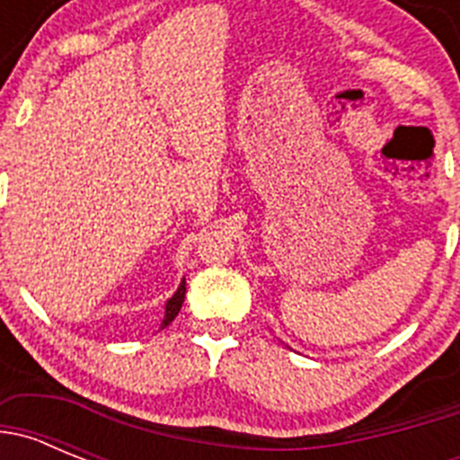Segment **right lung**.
Returning <instances> with one entry per match:
<instances>
[{"label":"right lung","instance_id":"add662e5","mask_svg":"<svg viewBox=\"0 0 460 460\" xmlns=\"http://www.w3.org/2000/svg\"><path fill=\"white\" fill-rule=\"evenodd\" d=\"M184 295H186V279H181L180 288L170 296L168 302H165V315H164V323H161V329L168 327L174 318H177V313H180L181 304H184Z\"/></svg>","mask_w":460,"mask_h":460}]
</instances>
